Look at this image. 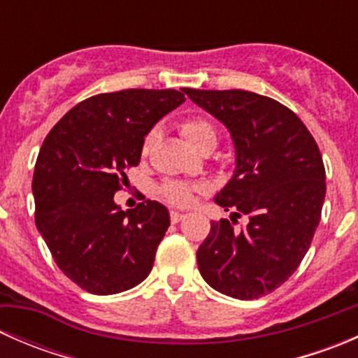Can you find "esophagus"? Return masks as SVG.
I'll list each match as a JSON object with an SVG mask.
<instances>
[{"label": "esophagus", "mask_w": 358, "mask_h": 358, "mask_svg": "<svg viewBox=\"0 0 358 358\" xmlns=\"http://www.w3.org/2000/svg\"><path fill=\"white\" fill-rule=\"evenodd\" d=\"M183 218H185V215H183V213H178V211H171V213H169V220H171V223L182 222Z\"/></svg>", "instance_id": "1"}]
</instances>
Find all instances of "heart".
<instances>
[{
    "mask_svg": "<svg viewBox=\"0 0 358 358\" xmlns=\"http://www.w3.org/2000/svg\"><path fill=\"white\" fill-rule=\"evenodd\" d=\"M180 133L183 138L196 149H202V147L215 143L216 145V128L204 117H190L180 124ZM152 136H147L143 142V152H147L150 145ZM199 189L196 185H189L183 182H166L159 187V196L162 201H166L171 206H178V208H185L192 202L194 192Z\"/></svg>",
    "mask_w": 358,
    "mask_h": 358,
    "instance_id": "obj_1",
    "label": "heart"
}]
</instances>
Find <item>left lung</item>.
<instances>
[{"label": "left lung", "instance_id": "left-lung-1", "mask_svg": "<svg viewBox=\"0 0 358 358\" xmlns=\"http://www.w3.org/2000/svg\"><path fill=\"white\" fill-rule=\"evenodd\" d=\"M192 102L229 128L236 171L215 202L236 216L211 222L197 249L202 279L237 299H256L282 286L305 258L326 197L322 156L301 119L268 96L244 90L183 88Z\"/></svg>", "mask_w": 358, "mask_h": 358}]
</instances>
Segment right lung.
Here are the masks:
<instances>
[{"label":"right lung","instance_id":"add662e5","mask_svg":"<svg viewBox=\"0 0 358 358\" xmlns=\"http://www.w3.org/2000/svg\"><path fill=\"white\" fill-rule=\"evenodd\" d=\"M185 102L176 90H121L83 100L57 122L32 176L36 227L59 268L92 294L131 289L150 273L169 227L157 201L114 202L143 136Z\"/></svg>","mask_w":358,"mask_h":358}]
</instances>
